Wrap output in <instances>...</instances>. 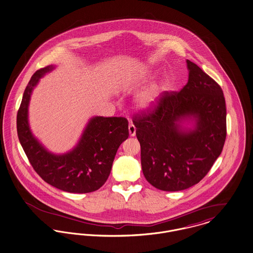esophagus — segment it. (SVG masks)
<instances>
[{
    "instance_id": "1",
    "label": "esophagus",
    "mask_w": 253,
    "mask_h": 253,
    "mask_svg": "<svg viewBox=\"0 0 253 253\" xmlns=\"http://www.w3.org/2000/svg\"><path fill=\"white\" fill-rule=\"evenodd\" d=\"M128 131H129V135L130 136H135L136 134V127H135L133 124H129L128 126Z\"/></svg>"
}]
</instances>
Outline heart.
<instances>
[{
  "label": "heart",
  "instance_id": "heart-1",
  "mask_svg": "<svg viewBox=\"0 0 253 253\" xmlns=\"http://www.w3.org/2000/svg\"><path fill=\"white\" fill-rule=\"evenodd\" d=\"M165 89V86L163 84L158 85L154 88H152L142 94L139 99H138V103L142 108H150L152 107L156 101L158 100L160 93Z\"/></svg>",
  "mask_w": 253,
  "mask_h": 253
}]
</instances>
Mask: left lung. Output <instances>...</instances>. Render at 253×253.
I'll list each match as a JSON object with an SVG mask.
<instances>
[{
	"mask_svg": "<svg viewBox=\"0 0 253 253\" xmlns=\"http://www.w3.org/2000/svg\"><path fill=\"white\" fill-rule=\"evenodd\" d=\"M186 62L187 84L179 92H163L152 109L132 120L143 173L153 187L168 192L199 183L221 153L226 137L220 86L197 64ZM185 121L193 127L185 128Z\"/></svg>",
	"mask_w": 253,
	"mask_h": 253,
	"instance_id": "8db88e82",
	"label": "left lung"
}]
</instances>
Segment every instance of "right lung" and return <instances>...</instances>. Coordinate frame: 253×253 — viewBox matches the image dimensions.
I'll return each mask as SVG.
<instances>
[{
  "label": "right lung",
  "mask_w": 253,
  "mask_h": 253,
  "mask_svg": "<svg viewBox=\"0 0 253 253\" xmlns=\"http://www.w3.org/2000/svg\"><path fill=\"white\" fill-rule=\"evenodd\" d=\"M53 69L51 65L36 71L27 85L18 110V138L34 170L44 181L69 193L94 192L107 180L119 147L128 138V122L123 117H93L72 151L54 154L46 150L32 133L28 113L34 87Z\"/></svg>",
  "instance_id": "add662e5"
}]
</instances>
